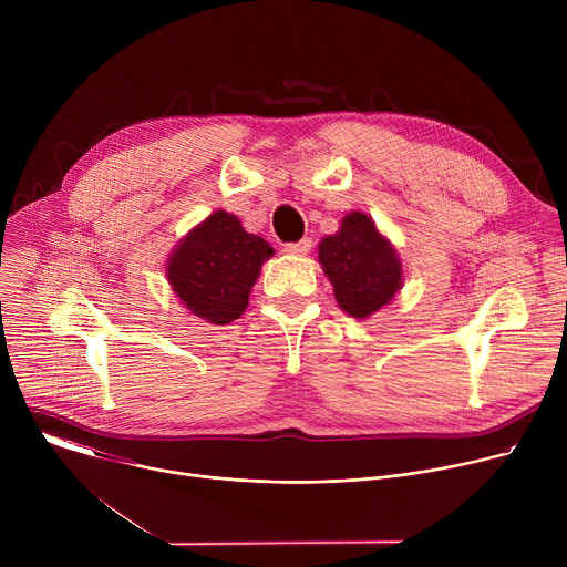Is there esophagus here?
Returning <instances> with one entry per match:
<instances>
[{"label": "esophagus", "instance_id": "34e87169", "mask_svg": "<svg viewBox=\"0 0 567 567\" xmlns=\"http://www.w3.org/2000/svg\"><path fill=\"white\" fill-rule=\"evenodd\" d=\"M309 251H311L309 237H302L300 241H289V245H285V254H289V256H307Z\"/></svg>", "mask_w": 567, "mask_h": 567}]
</instances>
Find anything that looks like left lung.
Instances as JSON below:
<instances>
[{
  "mask_svg": "<svg viewBox=\"0 0 567 567\" xmlns=\"http://www.w3.org/2000/svg\"><path fill=\"white\" fill-rule=\"evenodd\" d=\"M318 262L334 287L339 307L352 318H370L403 287L396 249L361 210H350L334 235L318 241Z\"/></svg>",
  "mask_w": 567,
  "mask_h": 567,
  "instance_id": "8db88e82",
  "label": "left lung"
}]
</instances>
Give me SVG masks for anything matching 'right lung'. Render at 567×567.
I'll use <instances>...</instances> for the list:
<instances>
[{
    "label": "right lung",
    "mask_w": 567,
    "mask_h": 567,
    "mask_svg": "<svg viewBox=\"0 0 567 567\" xmlns=\"http://www.w3.org/2000/svg\"><path fill=\"white\" fill-rule=\"evenodd\" d=\"M274 247L226 210L190 228L166 260V278L182 305L210 326H228L249 307L251 289Z\"/></svg>",
    "instance_id": "1"
}]
</instances>
